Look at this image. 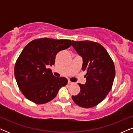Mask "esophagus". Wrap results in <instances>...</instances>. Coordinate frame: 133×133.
<instances>
[{
	"instance_id": "34e87169",
	"label": "esophagus",
	"mask_w": 133,
	"mask_h": 133,
	"mask_svg": "<svg viewBox=\"0 0 133 133\" xmlns=\"http://www.w3.org/2000/svg\"><path fill=\"white\" fill-rule=\"evenodd\" d=\"M68 83L69 85H72V84H73V82H72L71 81H68Z\"/></svg>"
}]
</instances>
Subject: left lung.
<instances>
[{
    "instance_id": "obj_1",
    "label": "left lung",
    "mask_w": 133,
    "mask_h": 133,
    "mask_svg": "<svg viewBox=\"0 0 133 133\" xmlns=\"http://www.w3.org/2000/svg\"><path fill=\"white\" fill-rule=\"evenodd\" d=\"M72 41L73 48L83 58L82 70L87 72L86 83H79L81 91L72 96V99L80 107L92 108L101 103L111 90L116 72L113 61L99 43Z\"/></svg>"
}]
</instances>
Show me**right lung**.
<instances>
[{
    "mask_svg": "<svg viewBox=\"0 0 133 133\" xmlns=\"http://www.w3.org/2000/svg\"><path fill=\"white\" fill-rule=\"evenodd\" d=\"M71 44V40L41 38L25 46L16 62L14 76L26 99L37 104L46 103L54 99L59 89L67 84L66 78L55 77L48 67L54 65L58 52Z\"/></svg>",
    "mask_w": 133,
    "mask_h": 133,
    "instance_id": "obj_1",
    "label": "right lung"
}]
</instances>
